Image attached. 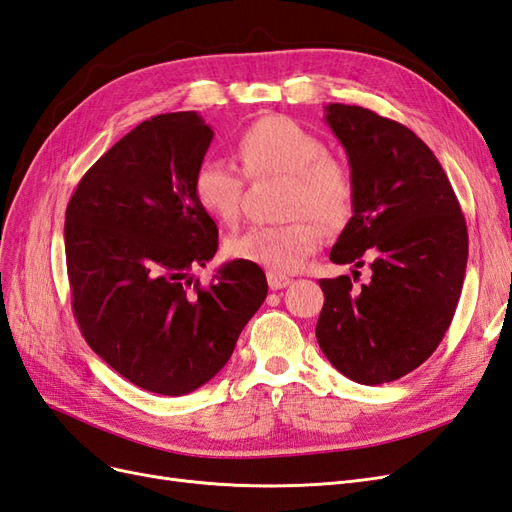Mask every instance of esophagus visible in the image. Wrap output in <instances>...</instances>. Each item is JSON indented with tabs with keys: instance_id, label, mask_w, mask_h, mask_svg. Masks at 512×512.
<instances>
[{
	"instance_id": "34e87169",
	"label": "esophagus",
	"mask_w": 512,
	"mask_h": 512,
	"mask_svg": "<svg viewBox=\"0 0 512 512\" xmlns=\"http://www.w3.org/2000/svg\"><path fill=\"white\" fill-rule=\"evenodd\" d=\"M267 282L271 290H282L290 284V277L286 275H277V273H267Z\"/></svg>"
}]
</instances>
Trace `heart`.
Here are the masks:
<instances>
[{
    "mask_svg": "<svg viewBox=\"0 0 512 512\" xmlns=\"http://www.w3.org/2000/svg\"><path fill=\"white\" fill-rule=\"evenodd\" d=\"M245 177L288 175V213L299 215L288 224H256L226 241V254L252 262L269 273H294L318 252L324 228L350 220L356 183L350 166L331 156L322 138L282 115H269L247 126L237 138ZM194 198L200 209L222 224H235L241 211L245 181L230 162L207 158L194 173ZM312 214L319 218L314 221Z\"/></svg>",
    "mask_w": 512,
    "mask_h": 512,
    "instance_id": "b5f03b06",
    "label": "heart"
}]
</instances>
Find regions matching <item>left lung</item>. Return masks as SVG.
I'll return each instance as SVG.
<instances>
[{
	"instance_id": "8db88e82",
	"label": "left lung",
	"mask_w": 512,
	"mask_h": 512,
	"mask_svg": "<svg viewBox=\"0 0 512 512\" xmlns=\"http://www.w3.org/2000/svg\"><path fill=\"white\" fill-rule=\"evenodd\" d=\"M327 123L356 183L352 218L331 250L348 275L320 280V350L359 384H384L423 365L455 316L468 262V228L433 151L410 128L363 106L329 104ZM359 271H352L356 277Z\"/></svg>"
}]
</instances>
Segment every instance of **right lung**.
<instances>
[{
  "mask_svg": "<svg viewBox=\"0 0 512 512\" xmlns=\"http://www.w3.org/2000/svg\"><path fill=\"white\" fill-rule=\"evenodd\" d=\"M211 138L194 111L138 123L87 170L66 209L72 312L85 342L158 395L192 393L218 374L269 290L243 260L192 288L190 271L218 252V226L192 185Z\"/></svg>",
  "mask_w": 512,
  "mask_h": 512,
  "instance_id": "1",
  "label": "right lung"
}]
</instances>
